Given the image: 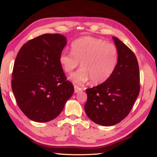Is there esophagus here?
<instances>
[{"instance_id": "esophagus-1", "label": "esophagus", "mask_w": 157, "mask_h": 157, "mask_svg": "<svg viewBox=\"0 0 157 157\" xmlns=\"http://www.w3.org/2000/svg\"><path fill=\"white\" fill-rule=\"evenodd\" d=\"M81 90H82L81 88L78 87V86H76V85H74V92H75V93H78V92L81 91Z\"/></svg>"}]
</instances>
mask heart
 <instances>
[{"mask_svg":"<svg viewBox=\"0 0 157 157\" xmlns=\"http://www.w3.org/2000/svg\"><path fill=\"white\" fill-rule=\"evenodd\" d=\"M71 52H63L59 56L62 68L70 74L79 66L81 69L71 76L77 83L91 80L94 85L106 81L114 72L119 61V51L114 44L101 38L86 36L72 43Z\"/></svg>","mask_w":157,"mask_h":157,"instance_id":"heart-1","label":"heart"}]
</instances>
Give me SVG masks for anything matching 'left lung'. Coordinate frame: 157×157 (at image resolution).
<instances>
[{"label": "left lung", "instance_id": "1", "mask_svg": "<svg viewBox=\"0 0 157 157\" xmlns=\"http://www.w3.org/2000/svg\"><path fill=\"white\" fill-rule=\"evenodd\" d=\"M119 51V61L110 78L97 86L87 89L86 113L94 123L115 125L127 117L140 90L139 63L134 52L113 37Z\"/></svg>", "mask_w": 157, "mask_h": 157}]
</instances>
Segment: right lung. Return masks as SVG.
Instances as JSON below:
<instances>
[{
  "label": "right lung",
  "instance_id": "right-lung-1",
  "mask_svg": "<svg viewBox=\"0 0 157 157\" xmlns=\"http://www.w3.org/2000/svg\"><path fill=\"white\" fill-rule=\"evenodd\" d=\"M65 36L46 33L23 45L15 61L12 91L23 113L36 122L54 119L74 94L59 62Z\"/></svg>",
  "mask_w": 157,
  "mask_h": 157
}]
</instances>
